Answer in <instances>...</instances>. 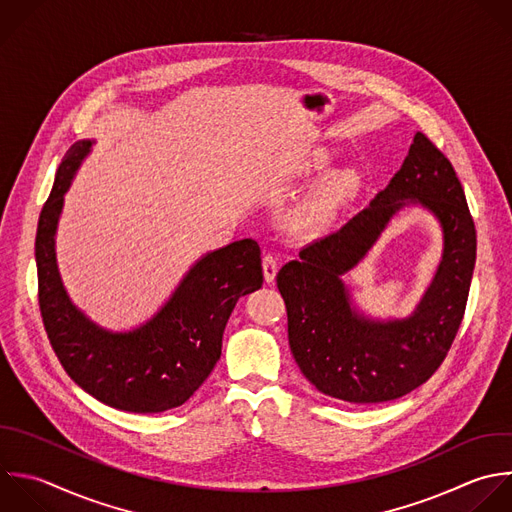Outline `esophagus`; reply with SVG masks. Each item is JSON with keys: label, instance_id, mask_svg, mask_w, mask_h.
<instances>
[{"label": "esophagus", "instance_id": "1", "mask_svg": "<svg viewBox=\"0 0 512 512\" xmlns=\"http://www.w3.org/2000/svg\"><path fill=\"white\" fill-rule=\"evenodd\" d=\"M262 268H264V278L266 282H274L276 272H278V260L274 254H264L262 258Z\"/></svg>", "mask_w": 512, "mask_h": 512}]
</instances>
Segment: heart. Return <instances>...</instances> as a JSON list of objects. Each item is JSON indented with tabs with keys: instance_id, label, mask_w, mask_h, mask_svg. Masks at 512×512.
<instances>
[{
	"instance_id": "1",
	"label": "heart",
	"mask_w": 512,
	"mask_h": 512,
	"mask_svg": "<svg viewBox=\"0 0 512 512\" xmlns=\"http://www.w3.org/2000/svg\"><path fill=\"white\" fill-rule=\"evenodd\" d=\"M358 176L352 172H340L330 176L318 186V190L302 206L296 224L300 230H318L322 228L334 212L356 192Z\"/></svg>"
}]
</instances>
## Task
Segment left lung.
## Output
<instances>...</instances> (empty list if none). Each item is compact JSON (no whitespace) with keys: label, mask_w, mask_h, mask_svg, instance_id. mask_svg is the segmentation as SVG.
<instances>
[{"label":"left lung","mask_w":512,"mask_h":512,"mask_svg":"<svg viewBox=\"0 0 512 512\" xmlns=\"http://www.w3.org/2000/svg\"><path fill=\"white\" fill-rule=\"evenodd\" d=\"M420 201L443 224L439 272L406 321L372 323L347 302L339 276L369 249L387 220ZM476 260V230L450 160L418 132L390 184L336 232L312 240L276 276L288 342L302 374L326 396L376 404L424 384L446 358L464 316Z\"/></svg>","instance_id":"left-lung-1"}]
</instances>
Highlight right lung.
I'll return each mask as SVG.
<instances>
[{"label":"right lung","mask_w":512,"mask_h":512,"mask_svg":"<svg viewBox=\"0 0 512 512\" xmlns=\"http://www.w3.org/2000/svg\"><path fill=\"white\" fill-rule=\"evenodd\" d=\"M90 146L82 140L66 152L40 214L36 264L44 328L64 370L88 394L118 410L164 412L184 404L214 370L238 298L264 282L260 246L246 238L204 256L142 328L128 334L98 328L70 302L54 250L64 194Z\"/></svg>","instance_id":"add662e5"}]
</instances>
